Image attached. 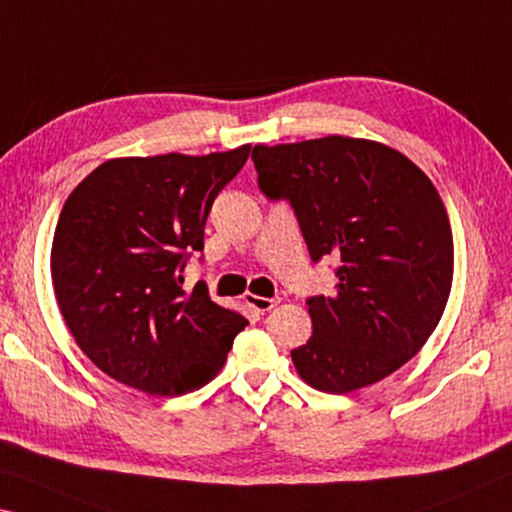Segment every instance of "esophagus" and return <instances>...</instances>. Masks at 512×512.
<instances>
[{"instance_id": "obj_1", "label": "esophagus", "mask_w": 512, "mask_h": 512, "mask_svg": "<svg viewBox=\"0 0 512 512\" xmlns=\"http://www.w3.org/2000/svg\"><path fill=\"white\" fill-rule=\"evenodd\" d=\"M246 303H248V307H253L255 312H259V314H264V312H269V310H273L275 305L280 303L278 298H264V296H255V294H246Z\"/></svg>"}]
</instances>
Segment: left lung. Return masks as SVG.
Returning <instances> with one entry per match:
<instances>
[{
    "label": "left lung",
    "instance_id": "obj_1",
    "mask_svg": "<svg viewBox=\"0 0 512 512\" xmlns=\"http://www.w3.org/2000/svg\"><path fill=\"white\" fill-rule=\"evenodd\" d=\"M266 196L287 198L314 262L335 257L337 291L307 300L312 337L291 351L298 376L348 394L401 369L449 300L453 237L440 193L385 143L353 136L253 148Z\"/></svg>",
    "mask_w": 512,
    "mask_h": 512
}]
</instances>
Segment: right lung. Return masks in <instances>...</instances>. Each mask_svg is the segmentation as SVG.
I'll return each mask as SVG.
<instances>
[{
  "mask_svg": "<svg viewBox=\"0 0 512 512\" xmlns=\"http://www.w3.org/2000/svg\"><path fill=\"white\" fill-rule=\"evenodd\" d=\"M248 154L239 145L109 159L68 196L52 241L54 294L77 346L118 383L152 396L193 392L248 326L205 282L182 287L212 202Z\"/></svg>",
  "mask_w": 512,
  "mask_h": 512,
  "instance_id": "right-lung-1",
  "label": "right lung"
}]
</instances>
